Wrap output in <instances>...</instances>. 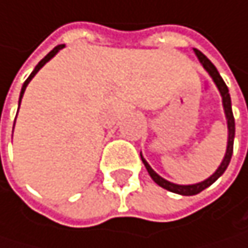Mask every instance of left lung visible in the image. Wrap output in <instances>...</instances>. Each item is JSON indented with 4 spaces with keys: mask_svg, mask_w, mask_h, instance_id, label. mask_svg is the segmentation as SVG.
<instances>
[{
    "mask_svg": "<svg viewBox=\"0 0 248 248\" xmlns=\"http://www.w3.org/2000/svg\"><path fill=\"white\" fill-rule=\"evenodd\" d=\"M194 52H196L197 59L200 60L202 66L204 67V70L209 73V76L213 79L215 85L217 86V90L220 93V97H222V106H223V111H225V117H226V125H228V142H226V153L222 158V163L219 165V168L215 170L213 175H210L207 179L202 181V182H197V184H191V185H179V184H173L165 178H162L157 172L153 170V168L147 163V160L142 157V153H141V160L147 169V172L150 173L151 179L157 184L160 185L162 188L170 191V192H175V194H181V196H196V194L202 192L203 189H206L207 186H210L219 176L223 175V172L226 170L229 162H231V157H232V150H234V137H235V120H234V114H232V107H231V97H229V91H228V86L226 83L223 82V79L220 78L217 69L213 66V63L203 54L202 51L194 48Z\"/></svg>",
    "mask_w": 248,
    "mask_h": 248,
    "instance_id": "8db88e82",
    "label": "left lung"
}]
</instances>
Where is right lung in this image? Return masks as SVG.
<instances>
[{
  "instance_id": "1",
  "label": "right lung",
  "mask_w": 248,
  "mask_h": 248,
  "mask_svg": "<svg viewBox=\"0 0 248 248\" xmlns=\"http://www.w3.org/2000/svg\"><path fill=\"white\" fill-rule=\"evenodd\" d=\"M63 48H64V44H62V45H57V46H56L54 49H51V51L48 52V54H46V56H45V57H44V59H42V60H41V62L38 63V64H36V67L33 69V72H32V73L29 75V78H28V79L25 80V83H23V86H22L20 97H19V107H20V103H22L23 94H25V91H26V86L29 85V82H31V80L33 79V76H35V75H36V73H38V72H39V70H41V69H42V67H44V66H45V64H46V63H48V62L51 60V59H52V57H54V56L57 54V52H59L60 49H63ZM17 111H19V110H17ZM14 123H16V120H14Z\"/></svg>"
}]
</instances>
